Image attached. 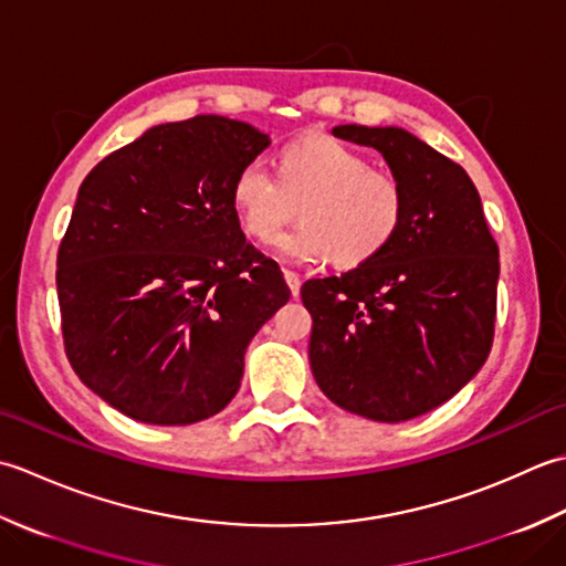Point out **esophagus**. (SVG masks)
<instances>
[{"instance_id":"34e87169","label":"esophagus","mask_w":566,"mask_h":566,"mask_svg":"<svg viewBox=\"0 0 566 566\" xmlns=\"http://www.w3.org/2000/svg\"><path fill=\"white\" fill-rule=\"evenodd\" d=\"M283 279H285V283H287V287H291V295L293 297H297L300 295V275L295 273V271H283Z\"/></svg>"}]
</instances>
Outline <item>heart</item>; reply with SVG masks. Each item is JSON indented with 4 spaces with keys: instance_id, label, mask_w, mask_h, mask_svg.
Returning <instances> with one entry per match:
<instances>
[{
    "instance_id": "1",
    "label": "heart",
    "mask_w": 566,
    "mask_h": 566,
    "mask_svg": "<svg viewBox=\"0 0 566 566\" xmlns=\"http://www.w3.org/2000/svg\"><path fill=\"white\" fill-rule=\"evenodd\" d=\"M229 202L259 244H273L297 210L303 224L281 239V251L334 271L374 263L406 219V188L394 172L371 168L359 148L322 132L287 142L273 156V178L259 166L241 168Z\"/></svg>"
}]
</instances>
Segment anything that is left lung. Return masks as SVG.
I'll use <instances>...</instances> for the list:
<instances>
[{
    "mask_svg": "<svg viewBox=\"0 0 566 566\" xmlns=\"http://www.w3.org/2000/svg\"><path fill=\"white\" fill-rule=\"evenodd\" d=\"M332 134L384 154L406 188V219L374 263L300 287L313 315L310 366L334 406L402 422L442 406L486 364L499 244L467 170L418 136L359 124Z\"/></svg>",
    "mask_w": 566,
    "mask_h": 566,
    "instance_id": "8db88e82",
    "label": "left lung"
}]
</instances>
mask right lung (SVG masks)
Returning <instances> with one entry per match:
<instances>
[{
  "instance_id": "1",
  "label": "right lung",
  "mask_w": 566,
  "mask_h": 566,
  "mask_svg": "<svg viewBox=\"0 0 566 566\" xmlns=\"http://www.w3.org/2000/svg\"><path fill=\"white\" fill-rule=\"evenodd\" d=\"M271 138L200 114L102 158L57 249L67 361L112 408L192 424L237 396L253 334L291 297L229 202Z\"/></svg>"
}]
</instances>
